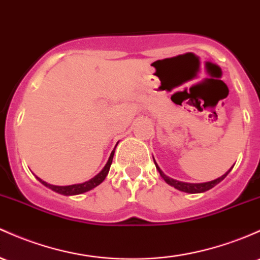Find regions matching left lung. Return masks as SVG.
I'll list each match as a JSON object with an SVG mask.
<instances>
[{"label": "left lung", "instance_id": "left-lung-1", "mask_svg": "<svg viewBox=\"0 0 260 260\" xmlns=\"http://www.w3.org/2000/svg\"><path fill=\"white\" fill-rule=\"evenodd\" d=\"M154 164H155L156 170H158L159 174H160L162 180L167 182V184H169L170 186L175 187L176 190L184 191V192H187V193H200V192H205V191L212 189L213 186H216V185L219 184V182L223 180V179L226 178L228 174H230L231 170H232V168L235 167V165H233V167L231 168V169L228 170L227 173H224L223 175L219 176V178H217V179H215V180L207 181V182H198V184H192V182H184V181H179V180H175V179L169 178V176H167L164 173L161 172V169H160V168H159V165L156 164L155 160H154Z\"/></svg>", "mask_w": 260, "mask_h": 260}]
</instances>
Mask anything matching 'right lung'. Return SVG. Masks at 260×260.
<instances>
[{"label": "right lung", "instance_id": "right-lung-1", "mask_svg": "<svg viewBox=\"0 0 260 260\" xmlns=\"http://www.w3.org/2000/svg\"><path fill=\"white\" fill-rule=\"evenodd\" d=\"M116 149V148H115ZM115 149L112 150V153H111L110 158H108V160L106 162V165L104 167V169L100 172L98 175L93 176L92 179H90L88 181H85V182H81V184H74V185H68V186H56V185H51V184H48V182H45L44 180H42V179H39L38 176H36L37 179H38L39 181L42 182L44 186L49 187L50 190L55 191V192L58 193H61V195H65V196H73V195H80V193H84L86 192V191H90L92 190L93 187L99 186L100 184H101L102 181L106 179L108 172H110V168H111V164H112V159H113V155H115Z\"/></svg>", "mask_w": 260, "mask_h": 260}]
</instances>
